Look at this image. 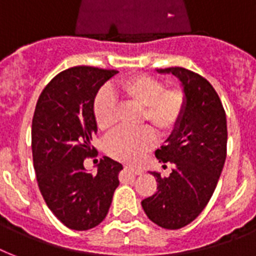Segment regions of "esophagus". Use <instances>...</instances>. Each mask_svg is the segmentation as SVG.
Masks as SVG:
<instances>
[{"mask_svg":"<svg viewBox=\"0 0 256 256\" xmlns=\"http://www.w3.org/2000/svg\"><path fill=\"white\" fill-rule=\"evenodd\" d=\"M124 170H128V172H132L134 175H140L142 174V170L138 168H132V166H124Z\"/></svg>","mask_w":256,"mask_h":256,"instance_id":"obj_1","label":"esophagus"}]
</instances>
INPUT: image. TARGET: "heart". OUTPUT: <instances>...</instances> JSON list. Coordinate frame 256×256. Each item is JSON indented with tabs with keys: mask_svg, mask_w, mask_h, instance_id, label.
<instances>
[{
	"mask_svg": "<svg viewBox=\"0 0 256 256\" xmlns=\"http://www.w3.org/2000/svg\"><path fill=\"white\" fill-rule=\"evenodd\" d=\"M114 94L142 108L140 120L148 122L160 136L170 134L178 126L186 110L187 96L183 88H164V82L146 74L124 80ZM92 116L102 132H110L116 126L112 92L104 90L96 96ZM154 144L156 136L148 128L136 132H118L108 140L106 152L114 160L136 164Z\"/></svg>",
	"mask_w": 256,
	"mask_h": 256,
	"instance_id": "heart-1",
	"label": "heart"
}]
</instances>
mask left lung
Returning <instances> with one entry per match:
<instances>
[{
	"label": "left lung",
	"instance_id": "1",
	"mask_svg": "<svg viewBox=\"0 0 256 256\" xmlns=\"http://www.w3.org/2000/svg\"><path fill=\"white\" fill-rule=\"evenodd\" d=\"M172 74L186 92L187 104L166 144L156 152L162 164H172L168 176L152 171L156 192L142 200L148 219L178 230L191 223L214 194L227 154L226 112L218 94L202 76L184 68L156 70Z\"/></svg>",
	"mask_w": 256,
	"mask_h": 256
}]
</instances>
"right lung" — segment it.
<instances>
[{"label": "right lung", "mask_w": 256, "mask_h": 256, "mask_svg": "<svg viewBox=\"0 0 256 256\" xmlns=\"http://www.w3.org/2000/svg\"><path fill=\"white\" fill-rule=\"evenodd\" d=\"M116 70L76 66L57 74L42 90L32 124V150L37 182L50 211L72 230L98 226L108 212L120 184L122 164L104 156L96 174L84 160L96 156L92 104L100 86Z\"/></svg>", "instance_id": "obj_1"}]
</instances>
